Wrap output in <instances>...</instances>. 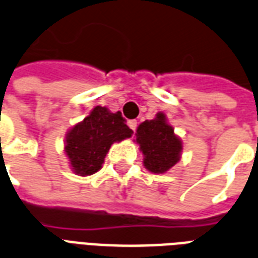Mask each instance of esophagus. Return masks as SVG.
Here are the masks:
<instances>
[{
	"instance_id": "1",
	"label": "esophagus",
	"mask_w": 258,
	"mask_h": 258,
	"mask_svg": "<svg viewBox=\"0 0 258 258\" xmlns=\"http://www.w3.org/2000/svg\"><path fill=\"white\" fill-rule=\"evenodd\" d=\"M137 125H138L137 120H128V127L133 130V131H135V130H137Z\"/></svg>"
}]
</instances>
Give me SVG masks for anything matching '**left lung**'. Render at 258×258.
<instances>
[{"instance_id": "1", "label": "left lung", "mask_w": 258, "mask_h": 258, "mask_svg": "<svg viewBox=\"0 0 258 258\" xmlns=\"http://www.w3.org/2000/svg\"><path fill=\"white\" fill-rule=\"evenodd\" d=\"M135 137L143 154V165L149 172L166 173L181 158V139L174 134L164 112H158L154 119L138 125Z\"/></svg>"}]
</instances>
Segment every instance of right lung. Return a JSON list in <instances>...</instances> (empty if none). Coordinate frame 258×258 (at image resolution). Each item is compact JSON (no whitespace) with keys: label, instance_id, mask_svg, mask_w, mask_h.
<instances>
[{"label":"right lung","instance_id":"add662e5","mask_svg":"<svg viewBox=\"0 0 258 258\" xmlns=\"http://www.w3.org/2000/svg\"><path fill=\"white\" fill-rule=\"evenodd\" d=\"M133 133L121 112L113 113L107 107H94L64 137V153L70 168L78 176L94 174L103 166L112 145L131 138Z\"/></svg>","mask_w":258,"mask_h":258}]
</instances>
